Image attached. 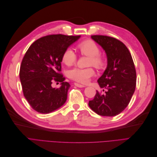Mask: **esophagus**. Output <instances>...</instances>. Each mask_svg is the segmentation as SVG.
<instances>
[{"label": "esophagus", "mask_w": 157, "mask_h": 157, "mask_svg": "<svg viewBox=\"0 0 157 157\" xmlns=\"http://www.w3.org/2000/svg\"><path fill=\"white\" fill-rule=\"evenodd\" d=\"M74 84L76 86H77V87H78V88H84V87H85V86H84V85H82V84H78V83H74Z\"/></svg>", "instance_id": "1"}]
</instances>
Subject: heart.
<instances>
[{
	"instance_id": "1",
	"label": "heart",
	"mask_w": 157,
	"mask_h": 157,
	"mask_svg": "<svg viewBox=\"0 0 157 157\" xmlns=\"http://www.w3.org/2000/svg\"><path fill=\"white\" fill-rule=\"evenodd\" d=\"M77 48L80 54L90 56V65H94L98 69H102L105 65V59L101 55L99 54L100 49L94 41L92 40H84L78 44ZM61 59L64 64L71 66L75 63L77 60V56L72 49L68 48L64 51ZM94 75L95 71L92 67L85 69L74 68L69 72V77L71 79L82 84L88 83L90 78H92Z\"/></svg>"
}]
</instances>
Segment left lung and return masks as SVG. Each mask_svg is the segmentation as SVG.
I'll list each match as a JSON object with an SVG mask.
<instances>
[{
  "mask_svg": "<svg viewBox=\"0 0 157 157\" xmlns=\"http://www.w3.org/2000/svg\"><path fill=\"white\" fill-rule=\"evenodd\" d=\"M91 37L107 54V67L98 82L101 88L107 90L104 94L96 91L88 105L99 115L116 116L126 109L135 91L136 71L134 61L130 51L121 40L105 35Z\"/></svg>",
  "mask_w": 157,
  "mask_h": 157,
  "instance_id": "left-lung-1",
  "label": "left lung"
}]
</instances>
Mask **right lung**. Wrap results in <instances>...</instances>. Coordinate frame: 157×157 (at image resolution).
<instances>
[{
	"label": "right lung",
	"mask_w": 157,
	"mask_h": 157,
	"mask_svg": "<svg viewBox=\"0 0 157 157\" xmlns=\"http://www.w3.org/2000/svg\"><path fill=\"white\" fill-rule=\"evenodd\" d=\"M80 36L47 35L35 41L26 52L20 66V81L25 99L38 113L54 111L67 100L71 86L61 73V57ZM54 82H61V87H52Z\"/></svg>",
	"instance_id": "obj_1"
}]
</instances>
